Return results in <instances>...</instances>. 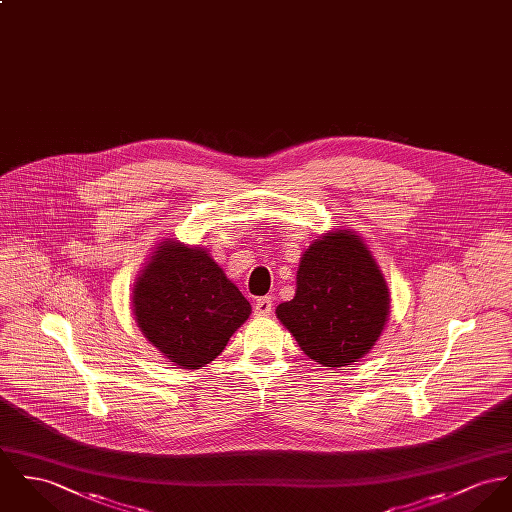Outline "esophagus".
<instances>
[{"label": "esophagus", "instance_id": "34e87169", "mask_svg": "<svg viewBox=\"0 0 512 512\" xmlns=\"http://www.w3.org/2000/svg\"><path fill=\"white\" fill-rule=\"evenodd\" d=\"M272 307H274L272 297H260V299H256V303H254V313L260 315V317H264V315H270V313H272Z\"/></svg>", "mask_w": 512, "mask_h": 512}]
</instances>
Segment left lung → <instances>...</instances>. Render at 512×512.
<instances>
[{"mask_svg":"<svg viewBox=\"0 0 512 512\" xmlns=\"http://www.w3.org/2000/svg\"><path fill=\"white\" fill-rule=\"evenodd\" d=\"M276 315L311 360L330 370L352 366L385 326L389 289L364 240L352 231H332L305 250L295 297Z\"/></svg>","mask_w":512,"mask_h":512,"instance_id":"obj_1","label":"left lung"}]
</instances>
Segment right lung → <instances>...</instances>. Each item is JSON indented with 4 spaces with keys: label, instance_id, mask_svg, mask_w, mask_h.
<instances>
[{
    "label": "right lung",
    "instance_id": "right-lung-1",
    "mask_svg": "<svg viewBox=\"0 0 512 512\" xmlns=\"http://www.w3.org/2000/svg\"><path fill=\"white\" fill-rule=\"evenodd\" d=\"M250 311L205 248L170 238L160 242L133 289L140 332L184 370L213 362Z\"/></svg>",
    "mask_w": 512,
    "mask_h": 512
}]
</instances>
